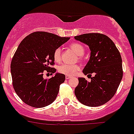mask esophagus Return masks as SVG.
Masks as SVG:
<instances>
[{"label":"esophagus","mask_w":134,"mask_h":134,"mask_svg":"<svg viewBox=\"0 0 134 134\" xmlns=\"http://www.w3.org/2000/svg\"><path fill=\"white\" fill-rule=\"evenodd\" d=\"M65 78H66V79H69V78H71V76H67H67H65Z\"/></svg>","instance_id":"34e87169"}]
</instances>
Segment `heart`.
Segmentation results:
<instances>
[{"label":"heart","instance_id":"b5f03b06","mask_svg":"<svg viewBox=\"0 0 134 134\" xmlns=\"http://www.w3.org/2000/svg\"><path fill=\"white\" fill-rule=\"evenodd\" d=\"M70 48L79 57L82 56L84 53V48L82 46L77 43H74L70 45ZM53 58L55 62H59L61 59V50L60 48H57L54 50L53 54ZM80 67L76 65H68L63 64L60 65L58 71L62 74L67 76H74L80 70Z\"/></svg>","mask_w":134,"mask_h":134}]
</instances>
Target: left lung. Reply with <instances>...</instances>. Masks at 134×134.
Returning <instances> with one entry per match:
<instances>
[{"label":"left lung","mask_w":134,"mask_h":134,"mask_svg":"<svg viewBox=\"0 0 134 134\" xmlns=\"http://www.w3.org/2000/svg\"><path fill=\"white\" fill-rule=\"evenodd\" d=\"M74 39L87 45L91 50L88 63L82 72L94 74L91 82L78 77L75 88L77 100L89 107L102 105L114 95L122 77V58L114 42L108 36L88 33L76 36Z\"/></svg>","instance_id":"obj_1"}]
</instances>
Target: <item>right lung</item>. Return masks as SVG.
Returning a JSON list of instances; mask_svg holds the SVG:
<instances>
[{
    "label": "right lung",
    "instance_id": "obj_1",
    "mask_svg": "<svg viewBox=\"0 0 134 134\" xmlns=\"http://www.w3.org/2000/svg\"><path fill=\"white\" fill-rule=\"evenodd\" d=\"M69 39L49 32H35L20 43L12 58L11 74L15 93L27 105L43 108L56 99L65 76L56 73L47 80L43 77V71L56 72V69L50 67L54 64V52Z\"/></svg>",
    "mask_w": 134,
    "mask_h": 134
}]
</instances>
